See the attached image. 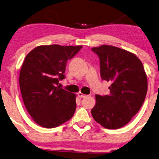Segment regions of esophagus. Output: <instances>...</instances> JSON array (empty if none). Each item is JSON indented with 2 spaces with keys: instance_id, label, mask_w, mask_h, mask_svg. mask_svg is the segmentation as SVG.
Segmentation results:
<instances>
[{
  "instance_id": "1",
  "label": "esophagus",
  "mask_w": 159,
  "mask_h": 159,
  "mask_svg": "<svg viewBox=\"0 0 159 159\" xmlns=\"http://www.w3.org/2000/svg\"><path fill=\"white\" fill-rule=\"evenodd\" d=\"M78 96H79V97L81 98H84L87 97V96H88V95H86V94H82L81 92H79V93H78Z\"/></svg>"
}]
</instances>
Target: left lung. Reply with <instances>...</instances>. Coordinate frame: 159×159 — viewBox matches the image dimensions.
I'll list each match as a JSON object with an SVG mask.
<instances>
[{"mask_svg": "<svg viewBox=\"0 0 159 159\" xmlns=\"http://www.w3.org/2000/svg\"><path fill=\"white\" fill-rule=\"evenodd\" d=\"M92 51L99 57L102 80L111 83L108 95L96 94L92 115L104 128L118 129L130 121L145 99L148 80L143 65L134 54L114 46Z\"/></svg>", "mask_w": 159, "mask_h": 159, "instance_id": "obj_1", "label": "left lung"}]
</instances>
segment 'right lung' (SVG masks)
Here are the masks:
<instances>
[{"label":"right lung","mask_w":159,"mask_h":159,"mask_svg":"<svg viewBox=\"0 0 159 159\" xmlns=\"http://www.w3.org/2000/svg\"><path fill=\"white\" fill-rule=\"evenodd\" d=\"M82 46L42 45L26 56L19 83L25 106L35 122L44 128L57 127L71 119L75 95L60 88L67 61Z\"/></svg>","instance_id":"obj_1"}]
</instances>
